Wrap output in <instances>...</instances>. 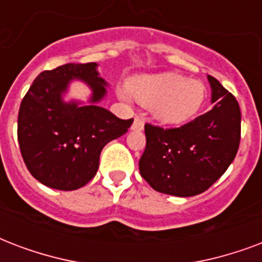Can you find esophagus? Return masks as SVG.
I'll return each instance as SVG.
<instances>
[{
  "instance_id": "34e87169",
  "label": "esophagus",
  "mask_w": 262,
  "mask_h": 262,
  "mask_svg": "<svg viewBox=\"0 0 262 262\" xmlns=\"http://www.w3.org/2000/svg\"><path fill=\"white\" fill-rule=\"evenodd\" d=\"M131 129H138V131L143 129V119L139 116L135 117V119H134L133 125H131Z\"/></svg>"
}]
</instances>
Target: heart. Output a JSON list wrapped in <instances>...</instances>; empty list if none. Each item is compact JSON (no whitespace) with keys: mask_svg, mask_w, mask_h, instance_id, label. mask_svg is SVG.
<instances>
[{"mask_svg":"<svg viewBox=\"0 0 262 262\" xmlns=\"http://www.w3.org/2000/svg\"><path fill=\"white\" fill-rule=\"evenodd\" d=\"M129 91L165 124H183L195 116L205 101L204 83L179 74L141 76L129 83Z\"/></svg>","mask_w":262,"mask_h":262,"instance_id":"b5f03b06","label":"heart"}]
</instances>
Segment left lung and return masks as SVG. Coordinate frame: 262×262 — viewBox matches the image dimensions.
<instances>
[{
    "mask_svg": "<svg viewBox=\"0 0 262 262\" xmlns=\"http://www.w3.org/2000/svg\"><path fill=\"white\" fill-rule=\"evenodd\" d=\"M213 109L175 128L145 124L142 178L159 192L192 196L206 191L234 161L241 142V109L213 76Z\"/></svg>",
    "mask_w": 262,
    "mask_h": 262,
    "instance_id": "obj_1",
    "label": "left lung"
}]
</instances>
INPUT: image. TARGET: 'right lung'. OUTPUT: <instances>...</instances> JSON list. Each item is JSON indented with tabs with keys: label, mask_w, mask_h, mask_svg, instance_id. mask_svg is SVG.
Segmentation results:
<instances>
[{
	"label": "right lung",
	"mask_w": 262,
	"mask_h": 262,
	"mask_svg": "<svg viewBox=\"0 0 262 262\" xmlns=\"http://www.w3.org/2000/svg\"><path fill=\"white\" fill-rule=\"evenodd\" d=\"M95 62L66 64L40 72L24 95L17 117V141L26 167L48 187L71 191L97 173L99 154L108 142L121 137L134 119L121 120L98 105L67 103L61 94L71 79L91 87V102L106 94Z\"/></svg>",
	"instance_id": "add662e5"
}]
</instances>
